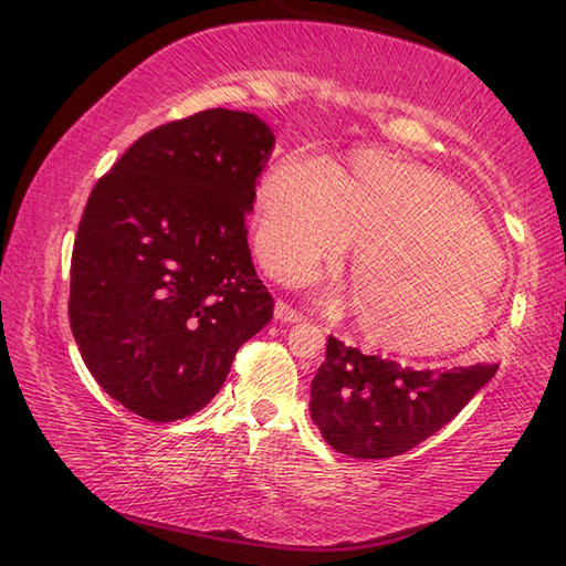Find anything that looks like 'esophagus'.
<instances>
[{
  "label": "esophagus",
  "instance_id": "esophagus-1",
  "mask_svg": "<svg viewBox=\"0 0 566 566\" xmlns=\"http://www.w3.org/2000/svg\"><path fill=\"white\" fill-rule=\"evenodd\" d=\"M274 319H280L284 324H296V322H302L304 317L296 310H292V306L286 302H276L274 304Z\"/></svg>",
  "mask_w": 566,
  "mask_h": 566
}]
</instances>
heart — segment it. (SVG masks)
Returning <instances> with one entry per match:
<instances>
[{"mask_svg":"<svg viewBox=\"0 0 566 566\" xmlns=\"http://www.w3.org/2000/svg\"><path fill=\"white\" fill-rule=\"evenodd\" d=\"M352 264L364 337L399 354H439L474 337L504 280V254L452 181L387 155H361L347 175L290 155L260 187L256 249L280 280Z\"/></svg>","mask_w":566,"mask_h":566,"instance_id":"obj_1","label":"heart"}]
</instances>
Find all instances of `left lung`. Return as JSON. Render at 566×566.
Segmentation results:
<instances>
[{
  "label": "left lung",
  "instance_id": "1",
  "mask_svg": "<svg viewBox=\"0 0 566 566\" xmlns=\"http://www.w3.org/2000/svg\"><path fill=\"white\" fill-rule=\"evenodd\" d=\"M494 371L492 361L411 369L329 337L327 357L312 379V421L342 454L389 459L439 432Z\"/></svg>",
  "mask_w": 566,
  "mask_h": 566
}]
</instances>
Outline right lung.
<instances>
[{"mask_svg":"<svg viewBox=\"0 0 566 566\" xmlns=\"http://www.w3.org/2000/svg\"><path fill=\"white\" fill-rule=\"evenodd\" d=\"M274 134L205 109L147 132L94 185L72 252L70 322L99 387L149 421L209 405L272 319L247 212Z\"/></svg>","mask_w":566,"mask_h":566,"instance_id":"add662e5","label":"right lung"}]
</instances>
